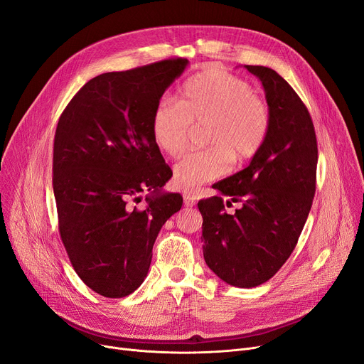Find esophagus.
Returning <instances> with one entry per match:
<instances>
[{"label":"esophagus","instance_id":"esophagus-1","mask_svg":"<svg viewBox=\"0 0 364 364\" xmlns=\"http://www.w3.org/2000/svg\"><path fill=\"white\" fill-rule=\"evenodd\" d=\"M184 205L186 206H193L196 203V195L193 192H184Z\"/></svg>","mask_w":364,"mask_h":364}]
</instances>
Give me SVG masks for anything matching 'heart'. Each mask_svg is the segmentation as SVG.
I'll list each match as a JSON object with an SVG mask.
<instances>
[{
  "label": "heart",
  "instance_id": "b5f03b06",
  "mask_svg": "<svg viewBox=\"0 0 364 364\" xmlns=\"http://www.w3.org/2000/svg\"><path fill=\"white\" fill-rule=\"evenodd\" d=\"M202 125L209 147L190 153L174 168V184L184 190L223 177L232 161L255 158L270 134L272 113L246 81L213 66L183 84L178 103L159 100L150 121L153 141L172 159L187 150L192 127Z\"/></svg>",
  "mask_w": 364,
  "mask_h": 364
}]
</instances>
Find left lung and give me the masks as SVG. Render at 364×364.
<instances>
[{
    "mask_svg": "<svg viewBox=\"0 0 364 364\" xmlns=\"http://www.w3.org/2000/svg\"><path fill=\"white\" fill-rule=\"evenodd\" d=\"M245 68L262 82L270 134L250 165L214 184L221 195L198 208L209 269L228 284L254 288L280 270L298 243L316 193L317 140L295 90L270 68ZM232 201L241 208L227 215L223 205Z\"/></svg>",
    "mask_w": 364,
    "mask_h": 364,
    "instance_id": "8db88e82",
    "label": "left lung"
}]
</instances>
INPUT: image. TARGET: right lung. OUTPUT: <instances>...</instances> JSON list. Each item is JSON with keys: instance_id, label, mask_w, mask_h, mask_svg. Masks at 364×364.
Listing matches in <instances>:
<instances>
[{"instance_id": "right-lung-1", "label": "right lung", "mask_w": 364, "mask_h": 364, "mask_svg": "<svg viewBox=\"0 0 364 364\" xmlns=\"http://www.w3.org/2000/svg\"><path fill=\"white\" fill-rule=\"evenodd\" d=\"M176 57L90 80L57 122L53 190L73 270L106 298L136 291L166 220L183 205L162 193L172 171L153 141L151 113L187 66ZM149 191L139 208V193Z\"/></svg>"}]
</instances>
